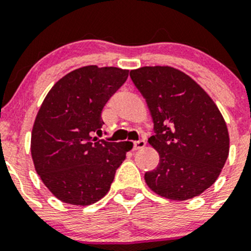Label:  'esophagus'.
Returning <instances> with one entry per match:
<instances>
[{
  "instance_id": "1",
  "label": "esophagus",
  "mask_w": 251,
  "mask_h": 251,
  "mask_svg": "<svg viewBox=\"0 0 251 251\" xmlns=\"http://www.w3.org/2000/svg\"><path fill=\"white\" fill-rule=\"evenodd\" d=\"M146 146L145 140H138L133 142V150H140V148H143Z\"/></svg>"
}]
</instances>
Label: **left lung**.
Here are the masks:
<instances>
[{"mask_svg": "<svg viewBox=\"0 0 251 251\" xmlns=\"http://www.w3.org/2000/svg\"><path fill=\"white\" fill-rule=\"evenodd\" d=\"M130 77L147 101L155 135L148 138L159 163L145 174L151 190L185 201L201 195L220 176L229 153V135L211 97L184 72L145 66Z\"/></svg>", "mask_w": 251, "mask_h": 251, "instance_id": "8db88e82", "label": "left lung"}]
</instances>
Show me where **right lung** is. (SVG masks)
Returning a JSON list of instances; mask_svg holds the SVG:
<instances>
[{"label":"right lung","instance_id":"right-lung-1","mask_svg":"<svg viewBox=\"0 0 251 251\" xmlns=\"http://www.w3.org/2000/svg\"><path fill=\"white\" fill-rule=\"evenodd\" d=\"M128 70L84 66L58 79L44 99L31 131L30 151L40 179L62 202L88 206L108 194L132 142L93 137L101 110L125 83Z\"/></svg>","mask_w":251,"mask_h":251}]
</instances>
